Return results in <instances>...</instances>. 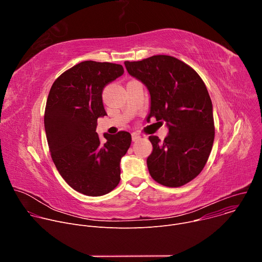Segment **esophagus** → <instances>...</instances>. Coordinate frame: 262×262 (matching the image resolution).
Listing matches in <instances>:
<instances>
[{
  "instance_id": "esophagus-1",
  "label": "esophagus",
  "mask_w": 262,
  "mask_h": 262,
  "mask_svg": "<svg viewBox=\"0 0 262 262\" xmlns=\"http://www.w3.org/2000/svg\"><path fill=\"white\" fill-rule=\"evenodd\" d=\"M140 139H141V135L139 133H137V132L132 133V140H133V142H137Z\"/></svg>"
}]
</instances>
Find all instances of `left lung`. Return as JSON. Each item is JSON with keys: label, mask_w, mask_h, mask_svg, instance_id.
<instances>
[{"label": "left lung", "mask_w": 262, "mask_h": 262, "mask_svg": "<svg viewBox=\"0 0 262 262\" xmlns=\"http://www.w3.org/2000/svg\"><path fill=\"white\" fill-rule=\"evenodd\" d=\"M124 64L150 93L148 118L165 121L169 127L164 141L149 137L154 146L147 159L149 174L169 188L192 181L203 170L214 139L212 103L204 82L191 66L172 56Z\"/></svg>", "instance_id": "1"}]
</instances>
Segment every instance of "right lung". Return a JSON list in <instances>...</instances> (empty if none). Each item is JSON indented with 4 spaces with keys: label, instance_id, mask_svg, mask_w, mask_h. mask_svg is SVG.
Masks as SVG:
<instances>
[{
    "label": "right lung",
    "instance_id": "1",
    "mask_svg": "<svg viewBox=\"0 0 262 262\" xmlns=\"http://www.w3.org/2000/svg\"><path fill=\"white\" fill-rule=\"evenodd\" d=\"M122 65L84 61L64 71L54 82L47 100L45 127L52 160L73 190L102 196L120 181V160L132 143L129 133H96L97 118L106 115L102 89L122 76Z\"/></svg>",
    "mask_w": 262,
    "mask_h": 262
}]
</instances>
